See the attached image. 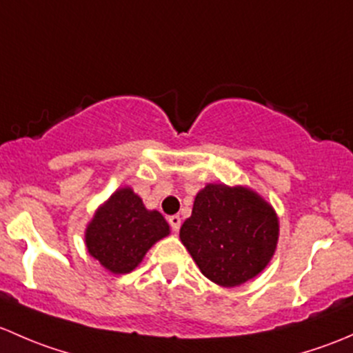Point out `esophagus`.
Returning a JSON list of instances; mask_svg holds the SVG:
<instances>
[{"label":"esophagus","mask_w":353,"mask_h":353,"mask_svg":"<svg viewBox=\"0 0 353 353\" xmlns=\"http://www.w3.org/2000/svg\"><path fill=\"white\" fill-rule=\"evenodd\" d=\"M168 223H170V226H172V230L175 231V232H178V230H180V226H181L180 216H170L168 217Z\"/></svg>","instance_id":"esophagus-1"}]
</instances>
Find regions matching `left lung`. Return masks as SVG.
Returning <instances> with one entry per match:
<instances>
[{"label": "left lung", "mask_w": 353, "mask_h": 353, "mask_svg": "<svg viewBox=\"0 0 353 353\" xmlns=\"http://www.w3.org/2000/svg\"><path fill=\"white\" fill-rule=\"evenodd\" d=\"M180 239L209 281L236 287L268 265L277 246L279 221L250 188L209 183L195 197Z\"/></svg>", "instance_id": "1"}]
</instances>
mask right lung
<instances>
[{
	"instance_id": "add662e5",
	"label": "right lung",
	"mask_w": 353,
	"mask_h": 353,
	"mask_svg": "<svg viewBox=\"0 0 353 353\" xmlns=\"http://www.w3.org/2000/svg\"><path fill=\"white\" fill-rule=\"evenodd\" d=\"M170 226L158 210H148L130 188L115 192L97 210L86 230V248L107 270L129 274Z\"/></svg>"
}]
</instances>
